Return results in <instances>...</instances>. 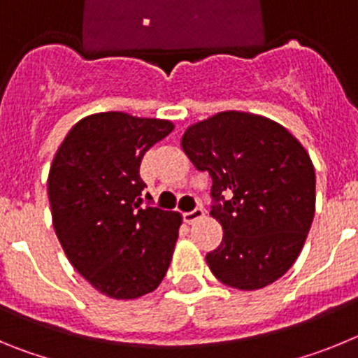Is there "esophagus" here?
Returning <instances> with one entry per match:
<instances>
[{
  "mask_svg": "<svg viewBox=\"0 0 358 358\" xmlns=\"http://www.w3.org/2000/svg\"><path fill=\"white\" fill-rule=\"evenodd\" d=\"M182 217H185L186 224H195L197 220L204 218V210H202V208H195L194 211H188V213H185Z\"/></svg>",
  "mask_w": 358,
  "mask_h": 358,
  "instance_id": "1",
  "label": "esophagus"
}]
</instances>
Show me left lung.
<instances>
[{
	"instance_id": "8db88e82",
	"label": "left lung",
	"mask_w": 358,
	"mask_h": 358,
	"mask_svg": "<svg viewBox=\"0 0 358 358\" xmlns=\"http://www.w3.org/2000/svg\"><path fill=\"white\" fill-rule=\"evenodd\" d=\"M181 148L213 181L211 217L224 231L206 255L215 278L238 290L280 280L315 213V170L305 147L274 120L222 110L189 125Z\"/></svg>"
}]
</instances>
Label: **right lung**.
I'll list each match as a JSON object with an SVG mask.
<instances>
[{"label":"right lung","mask_w":358,"mask_h":358,"mask_svg":"<svg viewBox=\"0 0 358 358\" xmlns=\"http://www.w3.org/2000/svg\"><path fill=\"white\" fill-rule=\"evenodd\" d=\"M172 131L170 120L96 113L73 125L50 166L57 238L77 273L113 299L156 290L170 267L182 217L141 206L140 164Z\"/></svg>","instance_id":"add662e5"}]
</instances>
